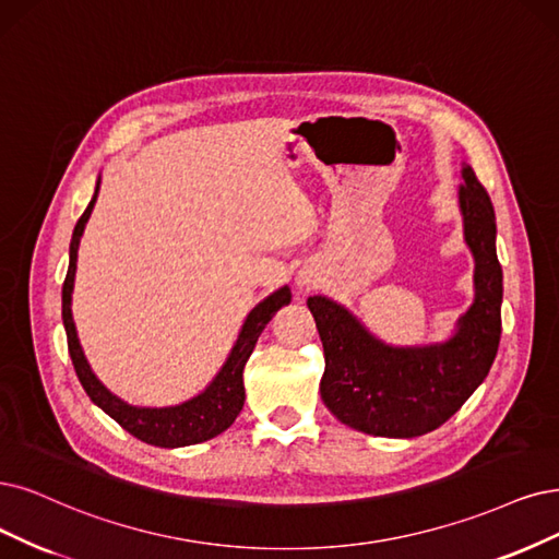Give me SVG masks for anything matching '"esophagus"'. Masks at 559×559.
Listing matches in <instances>:
<instances>
[{
	"instance_id": "34e87169",
	"label": "esophagus",
	"mask_w": 559,
	"mask_h": 559,
	"mask_svg": "<svg viewBox=\"0 0 559 559\" xmlns=\"http://www.w3.org/2000/svg\"><path fill=\"white\" fill-rule=\"evenodd\" d=\"M316 276L311 274V272H299V276H297V287L301 293H308V290H313L316 287Z\"/></svg>"
}]
</instances>
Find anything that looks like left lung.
I'll list each match as a JSON object with an SVG mask.
<instances>
[{
  "label": "left lung",
  "instance_id": "obj_1",
  "mask_svg": "<svg viewBox=\"0 0 559 559\" xmlns=\"http://www.w3.org/2000/svg\"><path fill=\"white\" fill-rule=\"evenodd\" d=\"M459 206L474 258V301L447 341L389 345L326 295L308 297L324 347L320 394L332 415L366 436L419 438L442 426L474 394L495 361L502 334V266L495 251V210L463 163Z\"/></svg>",
  "mask_w": 559,
  "mask_h": 559
}]
</instances>
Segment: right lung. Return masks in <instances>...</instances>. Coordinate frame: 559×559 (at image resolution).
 <instances>
[{
	"label": "right lung",
	"mask_w": 559,
	"mask_h": 559,
	"mask_svg": "<svg viewBox=\"0 0 559 559\" xmlns=\"http://www.w3.org/2000/svg\"><path fill=\"white\" fill-rule=\"evenodd\" d=\"M100 189V175L96 179V189L94 198L90 200L85 214L80 216L75 223V230L71 237L69 246V272L64 287H61V320H64L67 329V338H69V355L75 368V376L82 384V389L87 391V396L92 399L94 405H98L108 417H112L123 430H129L133 438L154 444V447H165V449H177V447H189V444H200L212 440L225 428H230L237 419V415L243 407L246 401V391H243V366L251 357L253 347L262 334V329L269 324V320L274 318L278 308L285 304H290L293 293L290 287L283 285L276 293L262 299L251 313L246 316L241 332L230 349V355L223 361L218 368V373L214 380L206 384L200 394H195L189 401H181L177 405H165V407H144V405H131L127 401H121L115 396L112 391L103 384L82 353V345L75 332V322H73V311H71V301H73V285H75V266H78V248H80V237L85 233V225L92 216V210L98 198Z\"/></svg>",
	"instance_id": "1"
}]
</instances>
